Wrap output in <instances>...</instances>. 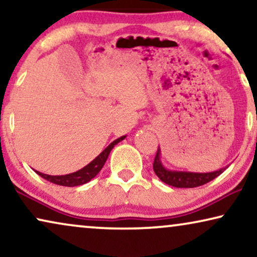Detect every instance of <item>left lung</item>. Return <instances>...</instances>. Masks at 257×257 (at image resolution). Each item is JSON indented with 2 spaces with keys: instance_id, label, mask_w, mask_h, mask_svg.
<instances>
[{
  "instance_id": "obj_1",
  "label": "left lung",
  "mask_w": 257,
  "mask_h": 257,
  "mask_svg": "<svg viewBox=\"0 0 257 257\" xmlns=\"http://www.w3.org/2000/svg\"><path fill=\"white\" fill-rule=\"evenodd\" d=\"M161 151L158 149L157 156L154 158L153 170L157 177L160 179L165 184L173 186L178 188H193L198 187L212 181L216 177H219L221 173L226 171V167L220 168V170L207 172V173H199V172H187V171H173L168 170L161 163Z\"/></svg>"
}]
</instances>
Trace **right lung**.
Wrapping results in <instances>:
<instances>
[{
    "label": "right lung",
    "instance_id": "obj_1",
    "mask_svg": "<svg viewBox=\"0 0 257 257\" xmlns=\"http://www.w3.org/2000/svg\"><path fill=\"white\" fill-rule=\"evenodd\" d=\"M126 138V136H122L120 138L115 139L112 142L110 145H108L106 149H105L103 152H101L99 156L94 158V159L91 161L90 164H87L86 166H84L83 168H80L79 171L73 172V173L70 174H65V175H49V174H44L41 173V172L35 171L36 173L42 177L45 180L52 182V184L59 185V186H68V187H75V186H80L86 184L90 180L96 177V175L99 173L101 168H103L104 164L106 163L107 157L110 152L113 149L114 145H117L119 142L124 140Z\"/></svg>",
    "mask_w": 257,
    "mask_h": 257
}]
</instances>
